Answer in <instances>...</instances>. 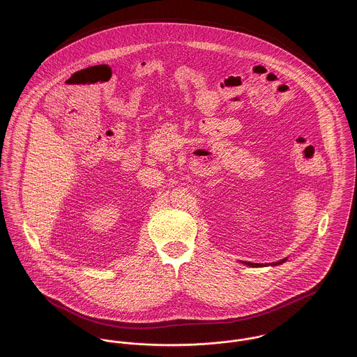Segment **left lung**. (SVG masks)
Segmentation results:
<instances>
[{"mask_svg":"<svg viewBox=\"0 0 357 357\" xmlns=\"http://www.w3.org/2000/svg\"><path fill=\"white\" fill-rule=\"evenodd\" d=\"M282 262H285V259H282V261H280V262H275V264H272V265H278V264H282ZM246 265H249V266H255V268H257V266H262L261 264H253V262H245Z\"/></svg>","mask_w":357,"mask_h":357,"instance_id":"1","label":"left lung"}]
</instances>
